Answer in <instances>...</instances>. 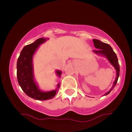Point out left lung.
I'll list each match as a JSON object with an SVG mask.
<instances>
[{"label": "left lung", "mask_w": 132, "mask_h": 132, "mask_svg": "<svg viewBox=\"0 0 132 132\" xmlns=\"http://www.w3.org/2000/svg\"><path fill=\"white\" fill-rule=\"evenodd\" d=\"M93 42L94 46L97 49H99L98 50H93V52L95 54H98V55L102 56L107 59L109 63L111 64L112 66H113L115 69L116 70V78L115 79L112 87L111 89L107 92L104 95H107V94L110 93L113 89L116 86L117 82L118 79H119V75H120V66L119 64V61H118V58L117 57L116 54L112 48V47L110 46L109 44L103 43L102 42L99 40H96V39H93Z\"/></svg>", "instance_id": "obj_1"}]
</instances>
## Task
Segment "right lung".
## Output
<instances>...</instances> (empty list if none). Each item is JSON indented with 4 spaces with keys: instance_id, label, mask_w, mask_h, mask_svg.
I'll return each mask as SVG.
<instances>
[{
    "instance_id": "add662e5",
    "label": "right lung",
    "mask_w": 132,
    "mask_h": 132,
    "mask_svg": "<svg viewBox=\"0 0 132 132\" xmlns=\"http://www.w3.org/2000/svg\"><path fill=\"white\" fill-rule=\"evenodd\" d=\"M48 38H40L35 42L24 46L21 51L16 63V76L20 86L26 94L30 97L39 101L51 99L58 92L60 84H57L55 90L44 92L38 87L35 80L33 71V57L36 51L40 45L46 42ZM56 74L59 78L61 77V71L56 70Z\"/></svg>"
}]
</instances>
